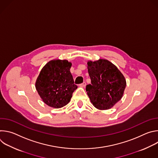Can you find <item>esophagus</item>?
I'll list each match as a JSON object with an SVG mask.
<instances>
[{
  "label": "esophagus",
  "instance_id": "obj_1",
  "mask_svg": "<svg viewBox=\"0 0 158 158\" xmlns=\"http://www.w3.org/2000/svg\"><path fill=\"white\" fill-rule=\"evenodd\" d=\"M85 85H86V84H85V82H82V83H81L79 85L81 86V87H84L85 86Z\"/></svg>",
  "mask_w": 158,
  "mask_h": 158
}]
</instances>
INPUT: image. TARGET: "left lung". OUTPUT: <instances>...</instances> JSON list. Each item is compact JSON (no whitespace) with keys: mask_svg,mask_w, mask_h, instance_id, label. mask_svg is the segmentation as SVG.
<instances>
[{"mask_svg":"<svg viewBox=\"0 0 158 158\" xmlns=\"http://www.w3.org/2000/svg\"><path fill=\"white\" fill-rule=\"evenodd\" d=\"M87 69L91 84L86 85L85 90L91 102L99 109L111 108L123 95L126 85L124 76L105 59L88 62Z\"/></svg>","mask_w":158,"mask_h":158,"instance_id":"8db88e82","label":"left lung"}]
</instances>
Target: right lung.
Here are the masks:
<instances>
[{"mask_svg": "<svg viewBox=\"0 0 158 158\" xmlns=\"http://www.w3.org/2000/svg\"><path fill=\"white\" fill-rule=\"evenodd\" d=\"M71 63L53 60L41 70L35 88L42 101L50 107L60 108L69 103L77 86L70 72Z\"/></svg>", "mask_w": 158, "mask_h": 158, "instance_id": "add662e5", "label": "right lung"}]
</instances>
